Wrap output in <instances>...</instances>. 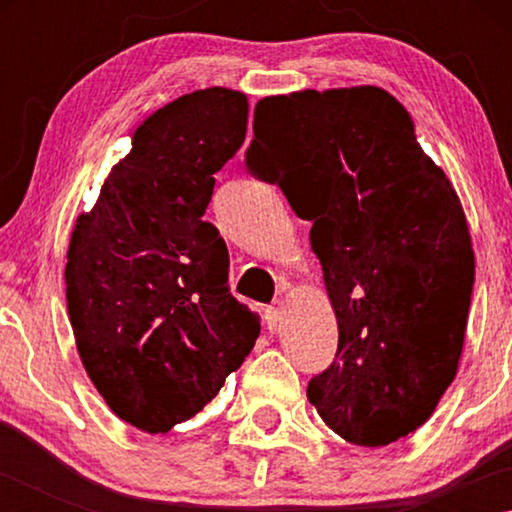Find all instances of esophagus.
<instances>
[{"label": "esophagus", "mask_w": 512, "mask_h": 512, "mask_svg": "<svg viewBox=\"0 0 512 512\" xmlns=\"http://www.w3.org/2000/svg\"><path fill=\"white\" fill-rule=\"evenodd\" d=\"M264 318H266L268 327L275 329L277 325L282 323V318H284V307L280 305V302H275V305H268V307H266V314H264Z\"/></svg>", "instance_id": "34e87169"}]
</instances>
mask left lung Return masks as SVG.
<instances>
[{
    "instance_id": "left-lung-1",
    "label": "left lung",
    "mask_w": 512,
    "mask_h": 512,
    "mask_svg": "<svg viewBox=\"0 0 512 512\" xmlns=\"http://www.w3.org/2000/svg\"><path fill=\"white\" fill-rule=\"evenodd\" d=\"M248 169L311 221L339 348L307 397L332 431L381 447L429 420L461 359L474 287L463 205L375 85L255 106Z\"/></svg>"
}]
</instances>
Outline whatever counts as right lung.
<instances>
[{
    "label": "right lung",
    "mask_w": 512,
    "mask_h": 512,
    "mask_svg": "<svg viewBox=\"0 0 512 512\" xmlns=\"http://www.w3.org/2000/svg\"><path fill=\"white\" fill-rule=\"evenodd\" d=\"M246 124V94L228 88L155 110L69 239L67 314L83 368L112 413L146 433L203 411L259 336L257 314L228 289L225 241L203 221Z\"/></svg>",
    "instance_id": "right-lung-1"
}]
</instances>
